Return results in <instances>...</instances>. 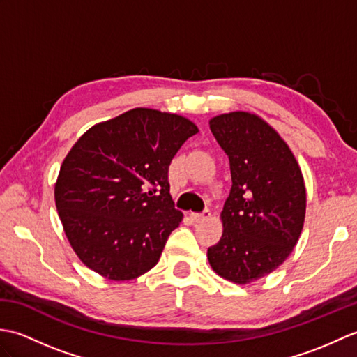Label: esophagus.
<instances>
[{
	"mask_svg": "<svg viewBox=\"0 0 357 357\" xmlns=\"http://www.w3.org/2000/svg\"><path fill=\"white\" fill-rule=\"evenodd\" d=\"M190 218H192L193 222H201V221H204V219L210 218V210L206 208L202 211V213H190Z\"/></svg>",
	"mask_w": 357,
	"mask_h": 357,
	"instance_id": "esophagus-1",
	"label": "esophagus"
}]
</instances>
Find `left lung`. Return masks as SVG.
Wrapping results in <instances>:
<instances>
[{
	"mask_svg": "<svg viewBox=\"0 0 357 357\" xmlns=\"http://www.w3.org/2000/svg\"><path fill=\"white\" fill-rule=\"evenodd\" d=\"M210 130L229 156L231 190L221 213L222 236L207 257L219 276L248 284L293 252L305 219L304 178L285 141L253 113L215 116Z\"/></svg>",
	"mask_w": 357,
	"mask_h": 357,
	"instance_id": "left-lung-1",
	"label": "left lung"
}]
</instances>
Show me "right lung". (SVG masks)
Masks as SVG:
<instances>
[{
    "instance_id": "1",
    "label": "right lung",
    "mask_w": 357,
    "mask_h": 357,
    "mask_svg": "<svg viewBox=\"0 0 357 357\" xmlns=\"http://www.w3.org/2000/svg\"><path fill=\"white\" fill-rule=\"evenodd\" d=\"M196 133L190 119L139 107L89 128L72 147L55 202L67 239L90 270L128 280L158 264L183 221L169 193V167Z\"/></svg>"
}]
</instances>
